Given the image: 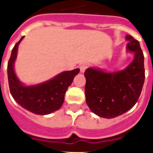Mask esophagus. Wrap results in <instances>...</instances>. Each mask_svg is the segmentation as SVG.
Returning a JSON list of instances; mask_svg holds the SVG:
<instances>
[{
  "label": "esophagus",
  "instance_id": "1",
  "mask_svg": "<svg viewBox=\"0 0 153 153\" xmlns=\"http://www.w3.org/2000/svg\"><path fill=\"white\" fill-rule=\"evenodd\" d=\"M88 68V65L87 64H85V63H84V64H81L79 65V69H80V72L81 73H84V71L86 70V69Z\"/></svg>",
  "mask_w": 153,
  "mask_h": 153
}]
</instances>
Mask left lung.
<instances>
[{"label": "left lung", "mask_w": 153, "mask_h": 153, "mask_svg": "<svg viewBox=\"0 0 153 153\" xmlns=\"http://www.w3.org/2000/svg\"><path fill=\"white\" fill-rule=\"evenodd\" d=\"M127 51L134 53V59L126 69L107 73L101 69L88 68L86 78L85 97L88 106L94 114L113 118L124 114L135 105L145 79L144 56L139 42L132 36Z\"/></svg>", "instance_id": "left-lung-1"}]
</instances>
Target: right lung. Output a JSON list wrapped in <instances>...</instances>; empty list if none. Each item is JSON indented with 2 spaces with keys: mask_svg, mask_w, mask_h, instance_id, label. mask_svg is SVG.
<instances>
[{
  "mask_svg": "<svg viewBox=\"0 0 153 153\" xmlns=\"http://www.w3.org/2000/svg\"><path fill=\"white\" fill-rule=\"evenodd\" d=\"M24 36L17 42L8 61L7 74L10 94L22 108L33 114L46 115L60 108L65 101L67 88L73 82L79 69L65 71L41 84L25 86L17 78L14 71V64L17 56L18 45Z\"/></svg>",
  "mask_w": 153,
  "mask_h": 153,
  "instance_id": "1",
  "label": "right lung"
}]
</instances>
